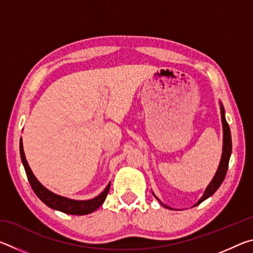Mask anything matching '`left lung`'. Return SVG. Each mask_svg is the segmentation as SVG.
<instances>
[{"mask_svg":"<svg viewBox=\"0 0 253 253\" xmlns=\"http://www.w3.org/2000/svg\"><path fill=\"white\" fill-rule=\"evenodd\" d=\"M221 117H222V125H223V152H222V157H221L219 169H217L215 175H214L212 182L209 184L207 190H205L203 196L200 199L199 202L195 205H199L200 203H202L204 200H207L208 198H210V196L215 193V191L220 187L222 182L224 181L226 172H228L229 161H230L231 152H232V140H231L230 127H229V124L226 123V119L224 116V109H223V107H222V105H221ZM161 204H162V202H161ZM164 207H166V205H164ZM166 208H169V207H166Z\"/></svg>","mask_w":253,"mask_h":253,"instance_id":"1","label":"left lung"}]
</instances>
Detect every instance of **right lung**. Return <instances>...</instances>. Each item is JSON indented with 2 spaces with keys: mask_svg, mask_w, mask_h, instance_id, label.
<instances>
[{
  "mask_svg": "<svg viewBox=\"0 0 253 253\" xmlns=\"http://www.w3.org/2000/svg\"><path fill=\"white\" fill-rule=\"evenodd\" d=\"M20 154H21V160H22L25 173H27V176L29 179L30 185H31L32 190L34 193L37 194L38 198H39L42 202L48 205L49 208L58 210V211H61L67 214H74V215H84V214H89L100 207V205L104 203V201L107 198V194H108L109 188H110V183L107 185L105 191L99 194L97 198L88 201H76V200H70L67 198H63V196H60L52 193L49 190L42 185V184L38 181L34 176L31 169L28 164L27 160H25V155L23 152V145H22V139H20Z\"/></svg>",
  "mask_w": 253,
  "mask_h": 253,
  "instance_id": "add662e5",
  "label": "right lung"
}]
</instances>
